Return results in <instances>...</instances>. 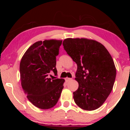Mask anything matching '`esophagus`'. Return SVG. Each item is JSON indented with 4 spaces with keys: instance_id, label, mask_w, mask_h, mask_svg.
Listing matches in <instances>:
<instances>
[{
    "instance_id": "esophagus-1",
    "label": "esophagus",
    "mask_w": 130,
    "mask_h": 130,
    "mask_svg": "<svg viewBox=\"0 0 130 130\" xmlns=\"http://www.w3.org/2000/svg\"><path fill=\"white\" fill-rule=\"evenodd\" d=\"M72 80L71 78H66V79H65V80H66V81H67V82H68V81H69L70 80Z\"/></svg>"
}]
</instances>
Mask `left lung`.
Instances as JSON below:
<instances>
[{"label":"left lung","instance_id":"8db88e82","mask_svg":"<svg viewBox=\"0 0 130 130\" xmlns=\"http://www.w3.org/2000/svg\"><path fill=\"white\" fill-rule=\"evenodd\" d=\"M63 48L77 65L75 80L78 88L73 92L78 106L87 111L99 108L109 95L116 70L106 48L99 42L87 38H67Z\"/></svg>","mask_w":130,"mask_h":130}]
</instances>
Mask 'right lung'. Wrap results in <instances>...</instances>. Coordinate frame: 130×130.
Returning a JSON list of instances; mask_svg holds the SVG:
<instances>
[{
    "mask_svg": "<svg viewBox=\"0 0 130 130\" xmlns=\"http://www.w3.org/2000/svg\"><path fill=\"white\" fill-rule=\"evenodd\" d=\"M61 40L38 41L26 50L20 63L21 85L28 100L40 109L53 107L58 102L65 80L52 79L57 75L56 56Z\"/></svg>",
    "mask_w": 130,
    "mask_h": 130,
    "instance_id": "add662e5",
    "label": "right lung"
}]
</instances>
